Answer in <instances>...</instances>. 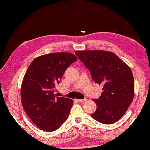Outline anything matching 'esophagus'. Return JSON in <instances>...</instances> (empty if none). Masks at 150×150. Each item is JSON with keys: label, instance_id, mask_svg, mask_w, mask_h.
Masks as SVG:
<instances>
[{"label": "esophagus", "instance_id": "esophagus-1", "mask_svg": "<svg viewBox=\"0 0 150 150\" xmlns=\"http://www.w3.org/2000/svg\"><path fill=\"white\" fill-rule=\"evenodd\" d=\"M86 99H83V100H78V102H81V103H84V102H86Z\"/></svg>", "mask_w": 150, "mask_h": 150}]
</instances>
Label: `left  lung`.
<instances>
[{"label":"left lung","instance_id":"1","mask_svg":"<svg viewBox=\"0 0 150 150\" xmlns=\"http://www.w3.org/2000/svg\"><path fill=\"white\" fill-rule=\"evenodd\" d=\"M75 54L91 71L92 79L103 84L97 108L91 116L101 123L113 124L126 112L134 98V77L130 67L110 51L77 50Z\"/></svg>","mask_w":150,"mask_h":150}]
</instances>
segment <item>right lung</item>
<instances>
[{
  "label": "right lung",
  "mask_w": 150,
  "mask_h": 150,
  "mask_svg": "<svg viewBox=\"0 0 150 150\" xmlns=\"http://www.w3.org/2000/svg\"><path fill=\"white\" fill-rule=\"evenodd\" d=\"M77 60L71 53L54 52L37 57L28 67L21 83V103L39 129L52 132L67 120L73 101L58 97L54 91L67 67Z\"/></svg>",
  "instance_id": "add662e5"
}]
</instances>
